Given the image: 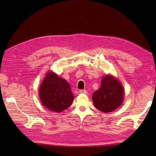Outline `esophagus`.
I'll return each mask as SVG.
<instances>
[{"mask_svg": "<svg viewBox=\"0 0 156 156\" xmlns=\"http://www.w3.org/2000/svg\"><path fill=\"white\" fill-rule=\"evenodd\" d=\"M79 93H80V94H87V91L86 90H79Z\"/></svg>", "mask_w": 156, "mask_h": 156, "instance_id": "1", "label": "esophagus"}]
</instances>
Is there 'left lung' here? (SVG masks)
<instances>
[{
  "label": "left lung",
  "mask_w": 156,
  "mask_h": 156,
  "mask_svg": "<svg viewBox=\"0 0 156 156\" xmlns=\"http://www.w3.org/2000/svg\"><path fill=\"white\" fill-rule=\"evenodd\" d=\"M124 90L119 79L111 74L102 77L101 87L92 94L95 107L103 112H110L119 108L124 101Z\"/></svg>",
  "instance_id": "left-lung-1"
}]
</instances>
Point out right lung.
<instances>
[{
  "instance_id": "right-lung-1",
  "label": "right lung",
  "mask_w": 156,
  "mask_h": 156,
  "mask_svg": "<svg viewBox=\"0 0 156 156\" xmlns=\"http://www.w3.org/2000/svg\"><path fill=\"white\" fill-rule=\"evenodd\" d=\"M41 103L51 111L61 112L68 108L74 100V95L66 80L48 71L39 88Z\"/></svg>"
}]
</instances>
